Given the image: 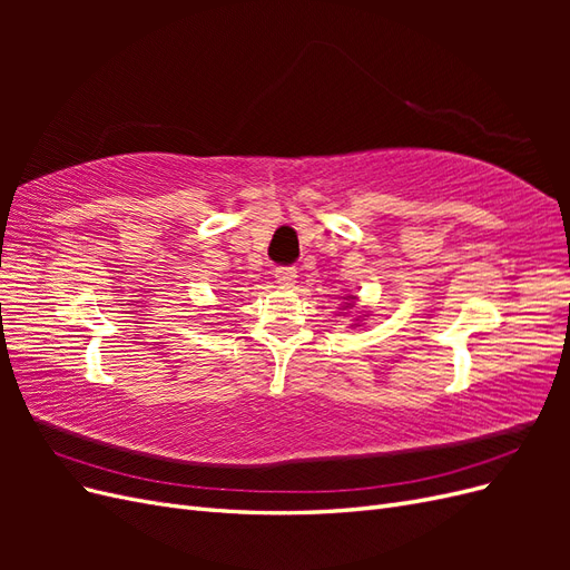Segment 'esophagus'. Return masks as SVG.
<instances>
[{"label": "esophagus", "mask_w": 570, "mask_h": 570, "mask_svg": "<svg viewBox=\"0 0 570 570\" xmlns=\"http://www.w3.org/2000/svg\"><path fill=\"white\" fill-rule=\"evenodd\" d=\"M275 283H278L281 287H295V283H297V268H292V266H281V268H275Z\"/></svg>", "instance_id": "obj_1"}]
</instances>
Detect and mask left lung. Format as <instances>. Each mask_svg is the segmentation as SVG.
<instances>
[{"label":"left lung","instance_id":"1","mask_svg":"<svg viewBox=\"0 0 570 570\" xmlns=\"http://www.w3.org/2000/svg\"><path fill=\"white\" fill-rule=\"evenodd\" d=\"M352 299H354V297H352ZM350 306H352V304H350Z\"/></svg>","mask_w":570,"mask_h":570}]
</instances>
